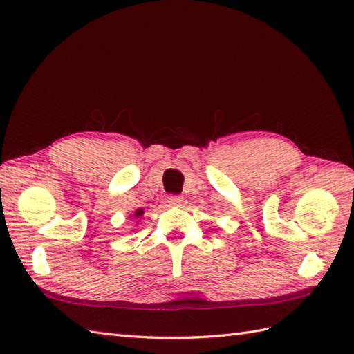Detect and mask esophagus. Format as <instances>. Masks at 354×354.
<instances>
[{"mask_svg": "<svg viewBox=\"0 0 354 354\" xmlns=\"http://www.w3.org/2000/svg\"><path fill=\"white\" fill-rule=\"evenodd\" d=\"M167 202L170 205H181L183 196H179V194H170V196L167 198Z\"/></svg>", "mask_w": 354, "mask_h": 354, "instance_id": "34e87169", "label": "esophagus"}]
</instances>
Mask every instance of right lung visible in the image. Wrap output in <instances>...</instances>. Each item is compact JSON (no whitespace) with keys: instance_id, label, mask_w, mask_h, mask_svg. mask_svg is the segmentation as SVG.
I'll return each mask as SVG.
<instances>
[{"instance_id":"add662e5","label":"right lung","mask_w":354,"mask_h":354,"mask_svg":"<svg viewBox=\"0 0 354 354\" xmlns=\"http://www.w3.org/2000/svg\"><path fill=\"white\" fill-rule=\"evenodd\" d=\"M142 213H145V212H142V209H137V212H135V217H140V216H142Z\"/></svg>"}]
</instances>
